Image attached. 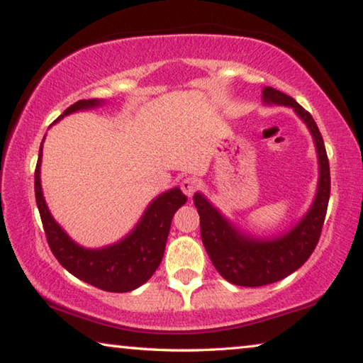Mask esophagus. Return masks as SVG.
Returning <instances> with one entry per match:
<instances>
[{"mask_svg":"<svg viewBox=\"0 0 363 363\" xmlns=\"http://www.w3.org/2000/svg\"><path fill=\"white\" fill-rule=\"evenodd\" d=\"M181 189L187 196H192L196 192V189H199V179H195V177H186L181 182Z\"/></svg>","mask_w":363,"mask_h":363,"instance_id":"1","label":"esophagus"}]
</instances>
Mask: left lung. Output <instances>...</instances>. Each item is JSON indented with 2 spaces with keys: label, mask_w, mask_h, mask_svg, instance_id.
Returning a JSON list of instances; mask_svg holds the SVG:
<instances>
[{
  "label": "left lung",
  "mask_w": 363,
  "mask_h": 363,
  "mask_svg": "<svg viewBox=\"0 0 363 363\" xmlns=\"http://www.w3.org/2000/svg\"><path fill=\"white\" fill-rule=\"evenodd\" d=\"M264 106H285L294 110L314 139L318 160V182L312 205L290 230L277 237H255L230 223L203 194L194 195L200 214V233L213 266L233 285L262 286L288 277L309 259L320 238L330 200V164L327 150L314 118L293 97L266 86Z\"/></svg>",
  "instance_id": "1"
}]
</instances>
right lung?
I'll use <instances>...</instances> for the list:
<instances>
[{
  "label": "right lung",
  "instance_id": "obj_1",
  "mask_svg": "<svg viewBox=\"0 0 363 363\" xmlns=\"http://www.w3.org/2000/svg\"><path fill=\"white\" fill-rule=\"evenodd\" d=\"M102 104V99L78 101L56 121L79 110L101 107ZM43 143L35 169V196L49 248L56 259L77 279L104 291L126 293L136 290L152 277L162 262L171 220L174 213L186 203L187 196L179 187L160 194L145 208L143 218L138 220L134 229L121 240L102 248H84L72 240L69 233L52 218L46 205L41 189Z\"/></svg>",
  "mask_w": 363,
  "mask_h": 363
}]
</instances>
